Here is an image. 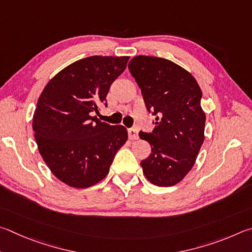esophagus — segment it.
I'll use <instances>...</instances> for the list:
<instances>
[{
	"label": "esophagus",
	"instance_id": "esophagus-1",
	"mask_svg": "<svg viewBox=\"0 0 252 252\" xmlns=\"http://www.w3.org/2000/svg\"><path fill=\"white\" fill-rule=\"evenodd\" d=\"M128 137L130 140H135L138 138V134H137V130L134 129V128H130L128 129Z\"/></svg>",
	"mask_w": 252,
	"mask_h": 252
}]
</instances>
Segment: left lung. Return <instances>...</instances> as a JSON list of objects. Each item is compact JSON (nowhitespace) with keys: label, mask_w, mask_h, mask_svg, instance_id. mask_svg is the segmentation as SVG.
I'll list each match as a JSON object with an SVG mask.
<instances>
[{"label":"left lung","mask_w":252,"mask_h":252,"mask_svg":"<svg viewBox=\"0 0 252 252\" xmlns=\"http://www.w3.org/2000/svg\"><path fill=\"white\" fill-rule=\"evenodd\" d=\"M128 68L148 112L156 115L153 133H139L152 146L151 156L140 162L143 173L153 185L174 186L191 170L204 143L202 92L188 70L169 60L139 55Z\"/></svg>","instance_id":"left-lung-1"}]
</instances>
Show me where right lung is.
Segmentation results:
<instances>
[{
    "instance_id": "obj_1",
    "label": "right lung",
    "mask_w": 252,
    "mask_h": 252,
    "mask_svg": "<svg viewBox=\"0 0 252 252\" xmlns=\"http://www.w3.org/2000/svg\"><path fill=\"white\" fill-rule=\"evenodd\" d=\"M129 56H90L78 60L44 87L32 125L38 152L52 174L73 188H88L109 173L114 157L127 142L124 126L94 116L106 105L112 83Z\"/></svg>"
}]
</instances>
